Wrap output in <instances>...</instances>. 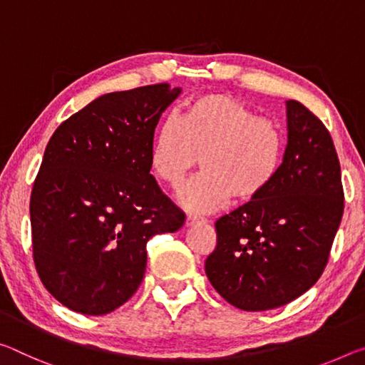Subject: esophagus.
<instances>
[{"instance_id": "esophagus-1", "label": "esophagus", "mask_w": 365, "mask_h": 365, "mask_svg": "<svg viewBox=\"0 0 365 365\" xmlns=\"http://www.w3.org/2000/svg\"><path fill=\"white\" fill-rule=\"evenodd\" d=\"M207 219L201 217V216H193V214H190L187 217V225H193V224H198V222H206Z\"/></svg>"}]
</instances>
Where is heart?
Segmentation results:
<instances>
[{
    "label": "heart",
    "instance_id": "1",
    "mask_svg": "<svg viewBox=\"0 0 365 365\" xmlns=\"http://www.w3.org/2000/svg\"><path fill=\"white\" fill-rule=\"evenodd\" d=\"M205 172L178 192L177 201L192 212H211L234 198L258 200L276 182L286 158L284 131L259 117L245 102L225 94L190 101L180 123L162 121L149 153L153 175L178 188L198 165Z\"/></svg>",
    "mask_w": 365,
    "mask_h": 365
}]
</instances>
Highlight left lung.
<instances>
[{"instance_id": "8db88e82", "label": "left lung", "mask_w": 365, "mask_h": 365, "mask_svg": "<svg viewBox=\"0 0 365 365\" xmlns=\"http://www.w3.org/2000/svg\"><path fill=\"white\" fill-rule=\"evenodd\" d=\"M287 148L276 182L216 221L205 269L234 307H281L315 284L328 263L344 211L339 159L327 126L287 101Z\"/></svg>"}]
</instances>
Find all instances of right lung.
Here are the masks:
<instances>
[{
    "label": "right lung",
    "instance_id": "obj_1",
    "mask_svg": "<svg viewBox=\"0 0 365 365\" xmlns=\"http://www.w3.org/2000/svg\"><path fill=\"white\" fill-rule=\"evenodd\" d=\"M180 89L110 92L58 126L31 193L32 257L45 289L84 315H106L140 287L146 244L185 214L149 173L154 130Z\"/></svg>",
    "mask_w": 365,
    "mask_h": 365
}]
</instances>
